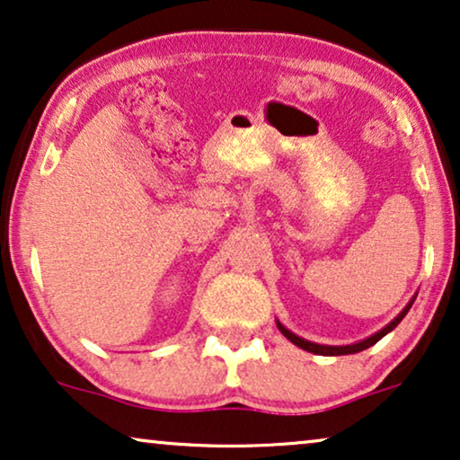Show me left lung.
Wrapping results in <instances>:
<instances>
[{
    "mask_svg": "<svg viewBox=\"0 0 460 460\" xmlns=\"http://www.w3.org/2000/svg\"><path fill=\"white\" fill-rule=\"evenodd\" d=\"M412 301L414 299H411V304H408L404 310H402L398 316H395L392 323H389L385 329H381L379 332H375V335H370L368 339H364V341H358V343H351V345H320V343H312V341H307V339H301V337H297L295 335V332H291L288 329H285V326H282L280 323H276V326H279V331L282 332V335H285L288 341L291 343H295L297 345V348H301V349H305V351H312V354H318V356H345V354H358V351H362V349H367V348H370V345H375L376 341H379V339H383L387 335L389 331H394L395 326H398L400 323H402V318L406 316L408 314V310H411V305H412Z\"/></svg>",
    "mask_w": 460,
    "mask_h": 460,
    "instance_id": "1",
    "label": "left lung"
}]
</instances>
